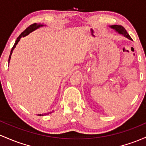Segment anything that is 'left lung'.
Returning a JSON list of instances; mask_svg holds the SVG:
<instances>
[{
  "mask_svg": "<svg viewBox=\"0 0 146 146\" xmlns=\"http://www.w3.org/2000/svg\"><path fill=\"white\" fill-rule=\"evenodd\" d=\"M111 28L114 29V30H116V31L118 32V33H120V34L123 35L125 37L128 38L129 39L132 40V38L130 37V36H129V35H128V33H127V31H126V30L124 28V27L122 26V25H111Z\"/></svg>",
  "mask_w": 146,
  "mask_h": 146,
  "instance_id": "8db88e82",
  "label": "left lung"
}]
</instances>
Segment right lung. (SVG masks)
Here are the masks:
<instances>
[{
    "instance_id": "add662e5",
    "label": "right lung",
    "mask_w": 146,
    "mask_h": 146,
    "mask_svg": "<svg viewBox=\"0 0 146 146\" xmlns=\"http://www.w3.org/2000/svg\"><path fill=\"white\" fill-rule=\"evenodd\" d=\"M43 25H41V24H36V23H33V24H32V25H29V26L28 27V28H27L26 29H25V30H24V31L23 32V33H22L20 35H19V36H18V38H17V40H16L15 44H14V46H13V47H12V50H11L10 55H9V60H8V62H9V60H10V58H11V55H12V52H13V50H14V48L16 47V45H17V44H18V42L19 41V40H20L21 38L23 37V36H26V35H28V34H30V33H31V32L34 31V30H36V29L39 28V27L43 26ZM47 114H48V113H47ZM39 116H44V115H43V114H39Z\"/></svg>"
}]
</instances>
